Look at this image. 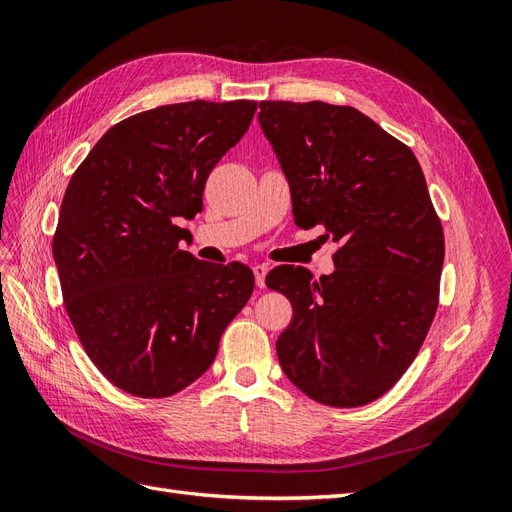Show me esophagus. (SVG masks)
<instances>
[{
	"mask_svg": "<svg viewBox=\"0 0 512 512\" xmlns=\"http://www.w3.org/2000/svg\"><path fill=\"white\" fill-rule=\"evenodd\" d=\"M252 271H254V277H256V286L258 288H265V277H267L269 267L265 265V262H258V265L252 267Z\"/></svg>",
	"mask_w": 512,
	"mask_h": 512,
	"instance_id": "1",
	"label": "esophagus"
}]
</instances>
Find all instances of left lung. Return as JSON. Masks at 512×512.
I'll return each instance as SVG.
<instances>
[{"label": "left lung", "mask_w": 512, "mask_h": 512, "mask_svg": "<svg viewBox=\"0 0 512 512\" xmlns=\"http://www.w3.org/2000/svg\"><path fill=\"white\" fill-rule=\"evenodd\" d=\"M258 121L290 183L294 224H320L339 245L320 280L294 265L267 275L292 303L277 359L318 404H371L406 374L440 301L444 230L421 164L352 106L265 100Z\"/></svg>", "instance_id": "left-lung-1"}]
</instances>
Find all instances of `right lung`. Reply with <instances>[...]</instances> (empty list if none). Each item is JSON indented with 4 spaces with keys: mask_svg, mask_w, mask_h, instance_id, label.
Segmentation results:
<instances>
[{
    "mask_svg": "<svg viewBox=\"0 0 512 512\" xmlns=\"http://www.w3.org/2000/svg\"><path fill=\"white\" fill-rule=\"evenodd\" d=\"M256 108L194 100L132 115L68 183L53 235L66 312L100 374L134 397H170L203 376L252 297L250 267L211 265L179 241Z\"/></svg>",
    "mask_w": 512,
    "mask_h": 512,
    "instance_id": "right-lung-1",
    "label": "right lung"
}]
</instances>
